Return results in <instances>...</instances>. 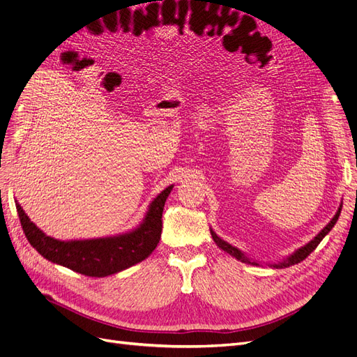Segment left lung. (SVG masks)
<instances>
[{
	"mask_svg": "<svg viewBox=\"0 0 357 357\" xmlns=\"http://www.w3.org/2000/svg\"><path fill=\"white\" fill-rule=\"evenodd\" d=\"M341 208H342V205H340V208H338V211H337V214L333 215V219L325 226V228H323L316 236H314V240H311L308 244H305L304 247H301V248H298V250L294 253V255H290L286 261H283V262H280V264H274L273 266L274 268H287V266H290V265H296V264H299V262H302L304 261V259L311 253V252H314L316 250V247L320 244V241L325 238V236L329 234V231L333 228V225L337 223V220H338V218H340V214H341ZM211 232V236H213V240H214V243L218 244L222 250H225L226 253H229L231 256H234V257H236L238 259V261H241V262H244V264H252V265H259L257 262H255V261H250V259H248L247 256H244V253H241L238 248L236 247H234V245H231L229 243H226V241H223L222 238H219L218 235H215V232L211 229L210 231Z\"/></svg>",
	"mask_w": 357,
	"mask_h": 357,
	"instance_id": "left-lung-1",
	"label": "left lung"
}]
</instances>
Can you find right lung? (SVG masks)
Here are the masks:
<instances>
[{
	"mask_svg": "<svg viewBox=\"0 0 357 357\" xmlns=\"http://www.w3.org/2000/svg\"><path fill=\"white\" fill-rule=\"evenodd\" d=\"M171 190L172 186H168L152 201L143 223L137 229L96 240H55L38 229L19 204L16 208L25 236L43 257L83 275L105 277L144 261L155 250L162 232V211Z\"/></svg>",
	"mask_w": 357,
	"mask_h": 357,
	"instance_id": "1",
	"label": "right lung"
}]
</instances>
